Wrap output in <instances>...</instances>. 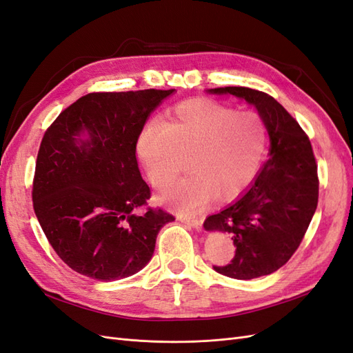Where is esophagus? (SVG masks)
Returning a JSON list of instances; mask_svg holds the SVG:
<instances>
[{
	"label": "esophagus",
	"instance_id": "esophagus-1",
	"mask_svg": "<svg viewBox=\"0 0 353 353\" xmlns=\"http://www.w3.org/2000/svg\"><path fill=\"white\" fill-rule=\"evenodd\" d=\"M178 221H181L183 223H187V225L193 227L194 230H201V221L200 219H194V218H190L185 215H178Z\"/></svg>",
	"mask_w": 353,
	"mask_h": 353
}]
</instances>
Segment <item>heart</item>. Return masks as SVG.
Returning <instances> with one entry per match:
<instances>
[{"instance_id": "obj_1", "label": "heart", "mask_w": 353, "mask_h": 353, "mask_svg": "<svg viewBox=\"0 0 353 353\" xmlns=\"http://www.w3.org/2000/svg\"><path fill=\"white\" fill-rule=\"evenodd\" d=\"M268 144V128L256 112H236L212 100L178 104L163 122L148 123L138 153L157 188L185 166L191 172L169 185L165 200L183 213H197L219 194L231 199L258 176Z\"/></svg>"}]
</instances>
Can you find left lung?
<instances>
[{
	"label": "left lung",
	"instance_id": "8db88e82",
	"mask_svg": "<svg viewBox=\"0 0 353 353\" xmlns=\"http://www.w3.org/2000/svg\"><path fill=\"white\" fill-rule=\"evenodd\" d=\"M253 104L268 128L271 148L245 193L206 218V231L228 232L236 254L216 272L237 280L270 275L301 245L318 205V166L309 137L294 117L266 92L245 87L210 90Z\"/></svg>",
	"mask_w": 353,
	"mask_h": 353
}]
</instances>
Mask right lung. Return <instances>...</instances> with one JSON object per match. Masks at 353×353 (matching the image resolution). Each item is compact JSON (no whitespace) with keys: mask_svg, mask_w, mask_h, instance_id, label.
<instances>
[{"mask_svg":"<svg viewBox=\"0 0 353 353\" xmlns=\"http://www.w3.org/2000/svg\"><path fill=\"white\" fill-rule=\"evenodd\" d=\"M174 91L90 92L42 137L34 210L51 248L78 274L99 281L137 274L152 259L160 228L175 221L160 208L135 213L152 196L138 169V137Z\"/></svg>","mask_w":353,"mask_h":353,"instance_id":"obj_1","label":"right lung"}]
</instances>
